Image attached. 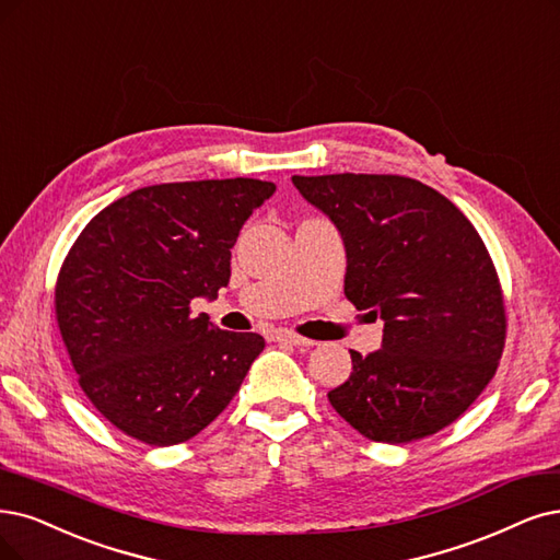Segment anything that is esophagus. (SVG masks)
I'll use <instances>...</instances> for the list:
<instances>
[{
    "mask_svg": "<svg viewBox=\"0 0 560 560\" xmlns=\"http://www.w3.org/2000/svg\"><path fill=\"white\" fill-rule=\"evenodd\" d=\"M275 341H279V343H291V346H298V348L316 346L314 339H304V337L293 335V332H277V335H275Z\"/></svg>",
    "mask_w": 560,
    "mask_h": 560,
    "instance_id": "1",
    "label": "esophagus"
}]
</instances>
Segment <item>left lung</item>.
I'll use <instances>...</instances> for the list:
<instances>
[{
  "label": "left lung",
  "mask_w": 560,
  "mask_h": 560,
  "mask_svg": "<svg viewBox=\"0 0 560 560\" xmlns=\"http://www.w3.org/2000/svg\"><path fill=\"white\" fill-rule=\"evenodd\" d=\"M337 225L343 293L383 320L381 350H350V378L327 392L376 443H410L452 424L493 378L505 346L499 277L472 223L431 186L399 175H293Z\"/></svg>",
  "instance_id": "1"
}]
</instances>
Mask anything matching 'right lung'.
I'll return each instance as SVG.
<instances>
[{
	"label": "right lung",
	"instance_id": "1",
	"mask_svg": "<svg viewBox=\"0 0 560 560\" xmlns=\"http://www.w3.org/2000/svg\"><path fill=\"white\" fill-rule=\"evenodd\" d=\"M275 191L248 177L144 186L71 246L55 288L59 332L82 392L127 436L194 439L262 353L260 335L217 329L189 304L228 285L242 225Z\"/></svg>",
	"mask_w": 560,
	"mask_h": 560
}]
</instances>
